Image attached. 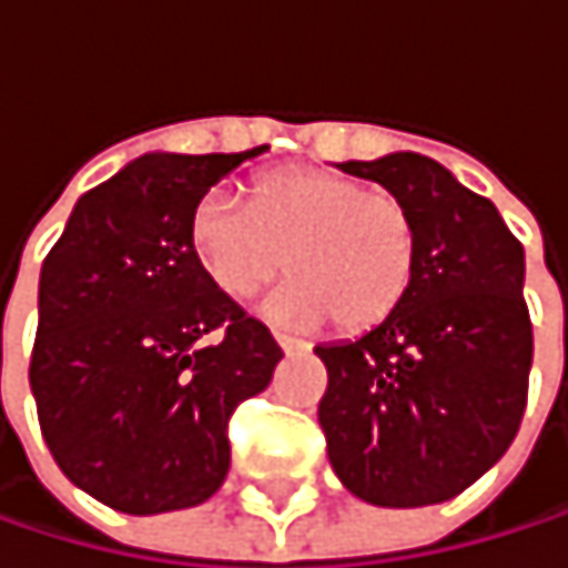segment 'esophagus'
I'll use <instances>...</instances> for the list:
<instances>
[{
	"instance_id": "1",
	"label": "esophagus",
	"mask_w": 568,
	"mask_h": 568,
	"mask_svg": "<svg viewBox=\"0 0 568 568\" xmlns=\"http://www.w3.org/2000/svg\"><path fill=\"white\" fill-rule=\"evenodd\" d=\"M274 338H277V345H281L284 352H307V342H301V338H291V335H284V332H274Z\"/></svg>"
}]
</instances>
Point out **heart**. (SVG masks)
<instances>
[{
  "label": "heart",
  "instance_id": "b5f03b06",
  "mask_svg": "<svg viewBox=\"0 0 568 568\" xmlns=\"http://www.w3.org/2000/svg\"><path fill=\"white\" fill-rule=\"evenodd\" d=\"M192 253L206 277L233 301L261 294L271 281H294L271 301L291 325L332 318L342 332L383 325L416 277V223L386 189L311 165L264 172L250 206L213 189L189 220Z\"/></svg>",
  "mask_w": 568,
  "mask_h": 568
}]
</instances>
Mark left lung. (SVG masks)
Listing matches in <instances>:
<instances>
[{
	"mask_svg": "<svg viewBox=\"0 0 568 568\" xmlns=\"http://www.w3.org/2000/svg\"><path fill=\"white\" fill-rule=\"evenodd\" d=\"M409 206L416 277L368 335L318 345V419L342 485L383 508L457 498L511 447L531 368L525 250L491 200L416 152L342 162Z\"/></svg>",
	"mask_w": 568,
	"mask_h": 568,
	"instance_id": "1",
	"label": "left lung"
}]
</instances>
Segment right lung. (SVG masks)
Returning a JSON list of instances; mask_svg holds the SVG:
<instances>
[{"instance_id": "add662e5", "label": "right lung", "mask_w": 568, "mask_h": 568, "mask_svg": "<svg viewBox=\"0 0 568 568\" xmlns=\"http://www.w3.org/2000/svg\"><path fill=\"white\" fill-rule=\"evenodd\" d=\"M236 155H141L83 192L40 271L30 389L80 491L124 515L203 505L230 470V416L267 389L274 335L200 267L195 203Z\"/></svg>"}]
</instances>
